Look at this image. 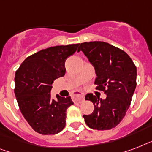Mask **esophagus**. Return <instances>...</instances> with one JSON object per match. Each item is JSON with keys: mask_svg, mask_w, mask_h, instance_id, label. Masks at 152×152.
Returning a JSON list of instances; mask_svg holds the SVG:
<instances>
[{"mask_svg": "<svg viewBox=\"0 0 152 152\" xmlns=\"http://www.w3.org/2000/svg\"><path fill=\"white\" fill-rule=\"evenodd\" d=\"M72 98L74 101L76 102H81L84 100V94L79 91H76L72 93Z\"/></svg>", "mask_w": 152, "mask_h": 152, "instance_id": "esophagus-1", "label": "esophagus"}]
</instances>
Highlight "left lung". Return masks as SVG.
Returning <instances> with one entry per match:
<instances>
[{
  "label": "left lung",
  "instance_id": "obj_1",
  "mask_svg": "<svg viewBox=\"0 0 152 152\" xmlns=\"http://www.w3.org/2000/svg\"><path fill=\"white\" fill-rule=\"evenodd\" d=\"M78 50L95 68L96 89L106 95L105 99L86 95L85 99L92 102L95 109L83 116L84 121L93 129H111L121 121L129 107L137 87V67L125 51L107 42H83Z\"/></svg>",
  "mask_w": 152,
  "mask_h": 152
}]
</instances>
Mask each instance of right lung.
Returning a JSON list of instances; mask_svg holds the SVG:
<instances>
[{
  "label": "right lung",
  "mask_w": 152,
  "mask_h": 152,
  "mask_svg": "<svg viewBox=\"0 0 152 152\" xmlns=\"http://www.w3.org/2000/svg\"><path fill=\"white\" fill-rule=\"evenodd\" d=\"M80 44L57 46L27 57L15 74V95L23 116L31 127L42 135H54L65 126L66 110L73 104L71 97L50 91L56 79L64 76V62Z\"/></svg>",
  "instance_id": "add662e5"
}]
</instances>
